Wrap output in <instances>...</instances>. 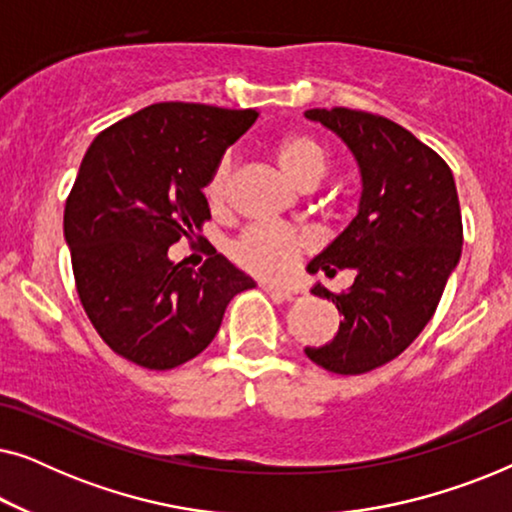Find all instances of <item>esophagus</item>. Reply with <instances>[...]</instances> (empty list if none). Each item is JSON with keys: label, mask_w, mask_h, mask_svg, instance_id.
<instances>
[{"label": "esophagus", "mask_w": 512, "mask_h": 512, "mask_svg": "<svg viewBox=\"0 0 512 512\" xmlns=\"http://www.w3.org/2000/svg\"><path fill=\"white\" fill-rule=\"evenodd\" d=\"M263 289L270 291V293H279V296H284L286 300H296V298L305 296V289H300V286H284V284L265 282Z\"/></svg>", "instance_id": "esophagus-1"}]
</instances>
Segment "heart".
Here are the masks:
<instances>
[{
  "mask_svg": "<svg viewBox=\"0 0 512 512\" xmlns=\"http://www.w3.org/2000/svg\"><path fill=\"white\" fill-rule=\"evenodd\" d=\"M275 160L293 184H317L326 174V153L314 139L305 135H289L275 146ZM230 174V160L223 158L212 179L207 181L205 195L214 207L226 198V184ZM310 244V237L296 230L256 223L247 228L240 240L233 244L235 261L256 275H284L296 265V258Z\"/></svg>",
  "mask_w": 512,
  "mask_h": 512,
  "instance_id": "heart-1",
  "label": "heart"
}]
</instances>
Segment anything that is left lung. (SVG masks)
I'll list each match as a JSON object with an SVG mask.
<instances>
[{"mask_svg":"<svg viewBox=\"0 0 512 512\" xmlns=\"http://www.w3.org/2000/svg\"><path fill=\"white\" fill-rule=\"evenodd\" d=\"M335 132L361 172L359 212L307 272L354 270L345 293H312L342 314L338 335L305 347L317 366L361 375L396 359L429 324L461 256V209L443 158L389 118L345 107L307 109Z\"/></svg>","mask_w":512,"mask_h":512,"instance_id":"8db88e82","label":"left lung"}]
</instances>
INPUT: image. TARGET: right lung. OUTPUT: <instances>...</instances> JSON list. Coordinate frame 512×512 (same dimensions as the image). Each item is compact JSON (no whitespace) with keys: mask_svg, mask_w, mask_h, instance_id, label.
<instances>
[{"mask_svg":"<svg viewBox=\"0 0 512 512\" xmlns=\"http://www.w3.org/2000/svg\"><path fill=\"white\" fill-rule=\"evenodd\" d=\"M256 109L158 102L102 130L65 205V242L81 305L100 338L137 366L198 356L233 296L256 282L212 251L200 270L167 249L209 219L205 186Z\"/></svg>","mask_w":512,"mask_h":512,"instance_id":"right-lung-1","label":"right lung"}]
</instances>
